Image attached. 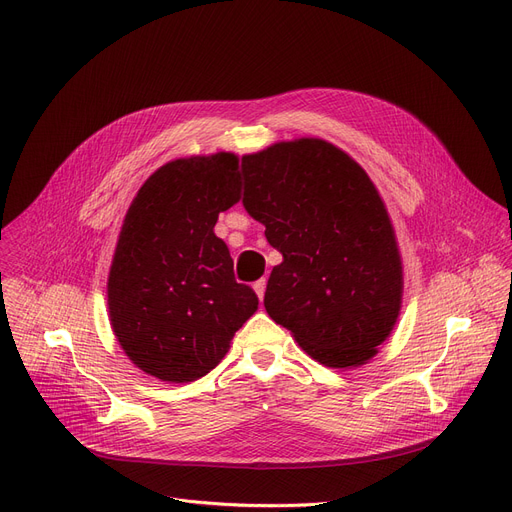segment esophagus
<instances>
[{"label": "esophagus", "instance_id": "1", "mask_svg": "<svg viewBox=\"0 0 512 512\" xmlns=\"http://www.w3.org/2000/svg\"><path fill=\"white\" fill-rule=\"evenodd\" d=\"M265 286H267V280L265 278H261L259 282H255V292H257V297H259V301H263V297H265Z\"/></svg>", "mask_w": 512, "mask_h": 512}]
</instances>
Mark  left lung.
Listing matches in <instances>:
<instances>
[{
    "label": "left lung",
    "instance_id": "left-lung-1",
    "mask_svg": "<svg viewBox=\"0 0 512 512\" xmlns=\"http://www.w3.org/2000/svg\"><path fill=\"white\" fill-rule=\"evenodd\" d=\"M247 211L282 253L265 311L326 367L369 363L390 338L405 276L378 188L340 147L301 137L242 155Z\"/></svg>",
    "mask_w": 512,
    "mask_h": 512
}]
</instances>
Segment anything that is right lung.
Instances as JSON below:
<instances>
[{
    "mask_svg": "<svg viewBox=\"0 0 512 512\" xmlns=\"http://www.w3.org/2000/svg\"><path fill=\"white\" fill-rule=\"evenodd\" d=\"M238 155H188L134 195L107 274V315L124 355L161 382L203 378L257 311L213 226L240 201Z\"/></svg>",
    "mask_w": 512,
    "mask_h": 512,
    "instance_id": "right-lung-1",
    "label": "right lung"
}]
</instances>
